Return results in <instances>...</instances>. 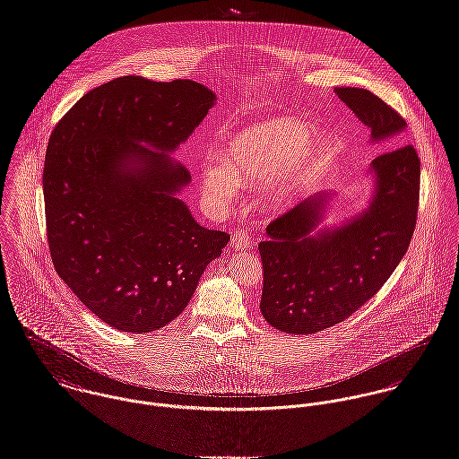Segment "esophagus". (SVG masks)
Wrapping results in <instances>:
<instances>
[{"instance_id":"obj_1","label":"esophagus","mask_w":459,"mask_h":459,"mask_svg":"<svg viewBox=\"0 0 459 459\" xmlns=\"http://www.w3.org/2000/svg\"><path fill=\"white\" fill-rule=\"evenodd\" d=\"M231 244L235 249H247L250 247V235L244 230H238L237 233H233V238H231Z\"/></svg>"}]
</instances>
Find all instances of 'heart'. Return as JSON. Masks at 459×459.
Returning a JSON list of instances; mask_svg holds the SVG:
<instances>
[{
  "label": "heart",
  "mask_w": 459,
  "mask_h": 459,
  "mask_svg": "<svg viewBox=\"0 0 459 459\" xmlns=\"http://www.w3.org/2000/svg\"><path fill=\"white\" fill-rule=\"evenodd\" d=\"M310 127L294 117H275L244 127L222 149L224 163L202 169V186L212 198L226 202L238 182L268 180L266 198L281 205L303 191L332 152L326 136H308Z\"/></svg>",
  "instance_id": "b5f03b06"
}]
</instances>
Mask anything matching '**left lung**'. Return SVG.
Listing matches in <instances>:
<instances>
[{
  "mask_svg": "<svg viewBox=\"0 0 459 459\" xmlns=\"http://www.w3.org/2000/svg\"><path fill=\"white\" fill-rule=\"evenodd\" d=\"M336 96L370 127L372 138L405 129V119L374 92L334 87ZM370 207L340 228L312 231L328 195H317L273 219L259 244L261 314L284 333L314 334L361 308L391 277L411 246L419 209L420 160L409 143L378 154Z\"/></svg>",
  "mask_w": 459,
  "mask_h": 459,
  "instance_id": "obj_1",
  "label": "left lung"
}]
</instances>
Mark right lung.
<instances>
[{
    "label": "right lung",
    "instance_id": "right-lung-1",
    "mask_svg": "<svg viewBox=\"0 0 459 459\" xmlns=\"http://www.w3.org/2000/svg\"><path fill=\"white\" fill-rule=\"evenodd\" d=\"M195 81L126 75L61 117L48 138L43 200L57 275L103 323L131 333L187 307L230 235L200 226L175 196L191 178L175 151L213 105Z\"/></svg>",
    "mask_w": 459,
    "mask_h": 459
}]
</instances>
